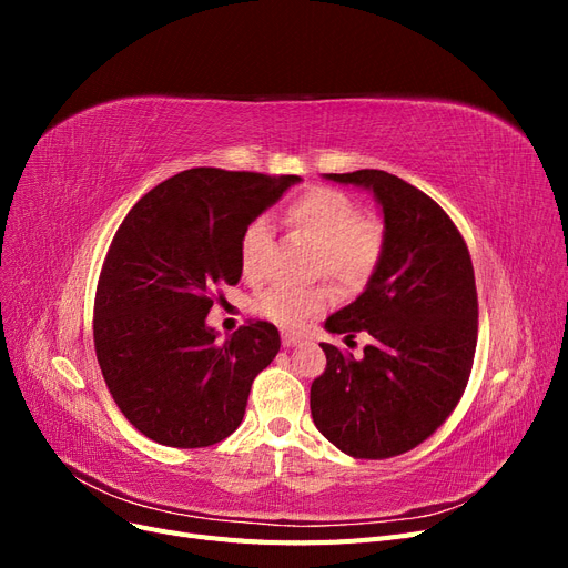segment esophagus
I'll list each match as a JSON object with an SVG mask.
<instances>
[{"label": "esophagus", "instance_id": "obj_1", "mask_svg": "<svg viewBox=\"0 0 568 568\" xmlns=\"http://www.w3.org/2000/svg\"><path fill=\"white\" fill-rule=\"evenodd\" d=\"M282 343H284V348H294V346H298L301 338L291 336V334H284V336H282Z\"/></svg>", "mask_w": 568, "mask_h": 568}]
</instances>
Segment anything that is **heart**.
Returning <instances> with one entry per match:
<instances>
[{
	"label": "heart",
	"instance_id": "b5f03b06",
	"mask_svg": "<svg viewBox=\"0 0 568 568\" xmlns=\"http://www.w3.org/2000/svg\"><path fill=\"white\" fill-rule=\"evenodd\" d=\"M288 227L317 246L315 274L329 277L338 288L359 291L374 277L386 248V227L379 217L359 215V205L329 186H315L286 209ZM270 230L265 220H255L239 239V263L246 280H261ZM329 286L284 288L274 286L255 298L257 315L267 317L286 332H298L332 305Z\"/></svg>",
	"mask_w": 568,
	"mask_h": 568
}]
</instances>
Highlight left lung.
Segmentation results:
<instances>
[{"mask_svg": "<svg viewBox=\"0 0 568 568\" xmlns=\"http://www.w3.org/2000/svg\"><path fill=\"white\" fill-rule=\"evenodd\" d=\"M324 178L369 189L386 248L363 294L324 322L346 341L357 332L372 341L363 357L322 343L313 422L346 455L386 459L432 436L467 388L478 336L474 265L455 222L417 186L384 170Z\"/></svg>", "mask_w": 568, "mask_h": 568, "instance_id": "obj_1", "label": "left lung"}]
</instances>
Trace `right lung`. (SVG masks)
<instances>
[{
  "instance_id": "1",
  "label": "right lung",
  "mask_w": 568,
  "mask_h": 568,
  "mask_svg": "<svg viewBox=\"0 0 568 568\" xmlns=\"http://www.w3.org/2000/svg\"><path fill=\"white\" fill-rule=\"evenodd\" d=\"M298 175L192 168L132 205L94 298V351L125 419L168 448H209L242 424L251 384L280 353L255 320L225 341L205 324L242 280L239 239Z\"/></svg>"
}]
</instances>
